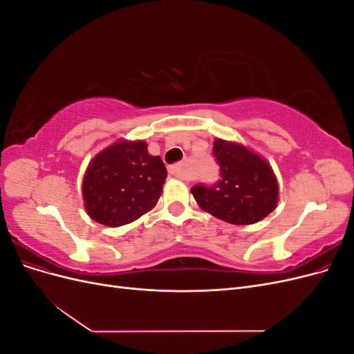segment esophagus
I'll use <instances>...</instances> for the list:
<instances>
[{"mask_svg": "<svg viewBox=\"0 0 354 354\" xmlns=\"http://www.w3.org/2000/svg\"><path fill=\"white\" fill-rule=\"evenodd\" d=\"M169 174L173 177H177L180 180H186V169L185 164H176L173 167H169Z\"/></svg>", "mask_w": 354, "mask_h": 354, "instance_id": "1", "label": "esophagus"}]
</instances>
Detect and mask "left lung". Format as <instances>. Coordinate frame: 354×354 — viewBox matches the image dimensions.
<instances>
[{
	"label": "left lung",
	"mask_w": 354,
	"mask_h": 354,
	"mask_svg": "<svg viewBox=\"0 0 354 354\" xmlns=\"http://www.w3.org/2000/svg\"><path fill=\"white\" fill-rule=\"evenodd\" d=\"M214 156L221 180L211 187L190 192L201 209L226 223L254 224L266 218L279 202V185L270 164L242 143L214 140Z\"/></svg>",
	"instance_id": "1"
}]
</instances>
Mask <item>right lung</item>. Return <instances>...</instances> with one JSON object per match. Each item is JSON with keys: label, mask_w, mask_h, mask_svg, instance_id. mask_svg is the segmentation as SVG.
<instances>
[{"label": "right lung", "mask_w": 354, "mask_h": 354, "mask_svg": "<svg viewBox=\"0 0 354 354\" xmlns=\"http://www.w3.org/2000/svg\"><path fill=\"white\" fill-rule=\"evenodd\" d=\"M167 168L145 140L121 138L95 155L82 178L84 208L91 220L120 227L151 211L162 195Z\"/></svg>", "instance_id": "obj_1"}]
</instances>
